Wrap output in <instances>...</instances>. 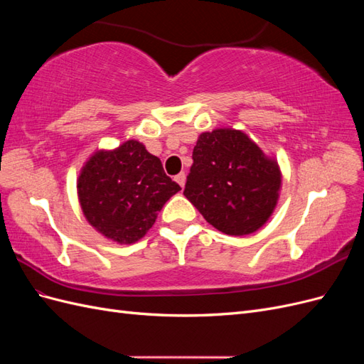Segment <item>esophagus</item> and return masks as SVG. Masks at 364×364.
Masks as SVG:
<instances>
[{
    "label": "esophagus",
    "mask_w": 364,
    "mask_h": 364,
    "mask_svg": "<svg viewBox=\"0 0 364 364\" xmlns=\"http://www.w3.org/2000/svg\"><path fill=\"white\" fill-rule=\"evenodd\" d=\"M176 182H178L181 185V188H183L185 186V181H186V174L185 173H179L178 176H176Z\"/></svg>",
    "instance_id": "34e87169"
}]
</instances>
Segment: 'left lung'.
I'll return each instance as SVG.
<instances>
[{
  "label": "left lung",
  "mask_w": 364,
  "mask_h": 364,
  "mask_svg": "<svg viewBox=\"0 0 364 364\" xmlns=\"http://www.w3.org/2000/svg\"><path fill=\"white\" fill-rule=\"evenodd\" d=\"M279 188L277 161L243 132L215 129L197 139L183 196L220 232L247 235L267 222Z\"/></svg>",
  "instance_id": "left-lung-1"
}]
</instances>
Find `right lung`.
<instances>
[{"instance_id": "obj_1", "label": "right lung", "mask_w": 364, "mask_h": 364, "mask_svg": "<svg viewBox=\"0 0 364 364\" xmlns=\"http://www.w3.org/2000/svg\"><path fill=\"white\" fill-rule=\"evenodd\" d=\"M77 190L87 222L106 238L130 245L147 234L164 203L181 186L165 174L159 158L130 139L91 156Z\"/></svg>"}]
</instances>
